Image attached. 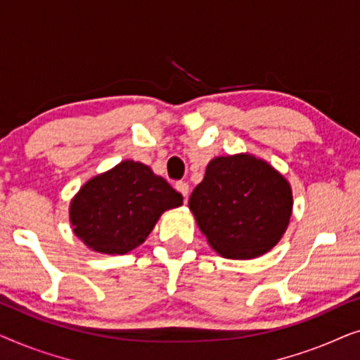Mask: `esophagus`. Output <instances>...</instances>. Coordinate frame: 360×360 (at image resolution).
Listing matches in <instances>:
<instances>
[{
	"label": "esophagus",
	"mask_w": 360,
	"mask_h": 360,
	"mask_svg": "<svg viewBox=\"0 0 360 360\" xmlns=\"http://www.w3.org/2000/svg\"><path fill=\"white\" fill-rule=\"evenodd\" d=\"M175 190L179 191V193H181V196H184L185 201L188 200V191H190V186L186 181H176L175 184Z\"/></svg>",
	"instance_id": "34e87169"
}]
</instances>
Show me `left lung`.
I'll list each match as a JSON object with an SVG mask.
<instances>
[{
  "mask_svg": "<svg viewBox=\"0 0 360 360\" xmlns=\"http://www.w3.org/2000/svg\"><path fill=\"white\" fill-rule=\"evenodd\" d=\"M188 208L214 252L249 260L278 244L293 210L292 186L252 154L214 157L190 195Z\"/></svg>",
  "mask_w": 360,
  "mask_h": 360,
  "instance_id": "8db88e82",
  "label": "left lung"
}]
</instances>
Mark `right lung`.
I'll return each mask as SVG.
<instances>
[{"label":"right lung","mask_w":360,"mask_h":360,"mask_svg":"<svg viewBox=\"0 0 360 360\" xmlns=\"http://www.w3.org/2000/svg\"><path fill=\"white\" fill-rule=\"evenodd\" d=\"M184 196L141 162L122 160L93 176L70 201V224L88 249L127 254L147 239L162 213Z\"/></svg>","instance_id":"right-lung-1"}]
</instances>
